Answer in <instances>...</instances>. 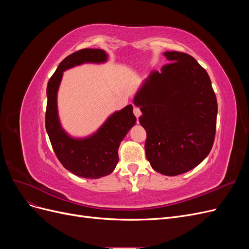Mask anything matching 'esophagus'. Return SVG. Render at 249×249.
I'll return each mask as SVG.
<instances>
[{
    "instance_id": "1",
    "label": "esophagus",
    "mask_w": 249,
    "mask_h": 249,
    "mask_svg": "<svg viewBox=\"0 0 249 249\" xmlns=\"http://www.w3.org/2000/svg\"><path fill=\"white\" fill-rule=\"evenodd\" d=\"M134 114H135V116L137 117V119L139 118V116L141 115V111H140V109L138 108V107H134Z\"/></svg>"
}]
</instances>
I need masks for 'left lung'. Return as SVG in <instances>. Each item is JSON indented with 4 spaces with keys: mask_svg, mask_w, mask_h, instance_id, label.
<instances>
[{
    "mask_svg": "<svg viewBox=\"0 0 249 249\" xmlns=\"http://www.w3.org/2000/svg\"><path fill=\"white\" fill-rule=\"evenodd\" d=\"M164 56L170 63L148 74L134 104L142 112L150 166L173 177L196 167L212 149L217 100L208 72L192 56L176 51Z\"/></svg>",
    "mask_w": 249,
    "mask_h": 249,
    "instance_id": "8db88e82",
    "label": "left lung"
}]
</instances>
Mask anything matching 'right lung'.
I'll return each mask as SVG.
<instances>
[{
    "mask_svg": "<svg viewBox=\"0 0 249 249\" xmlns=\"http://www.w3.org/2000/svg\"><path fill=\"white\" fill-rule=\"evenodd\" d=\"M108 55L100 49H83L67 56L51 77L48 87L46 129L53 149L63 167L85 178H100L115 169L118 147L126 133L136 123L133 106L127 105L117 111L91 136L72 138L62 129L57 110V92L63 71L83 63H103Z\"/></svg>",
    "mask_w": 249,
    "mask_h": 249,
    "instance_id": "right-lung-1",
    "label": "right lung"
}]
</instances>
